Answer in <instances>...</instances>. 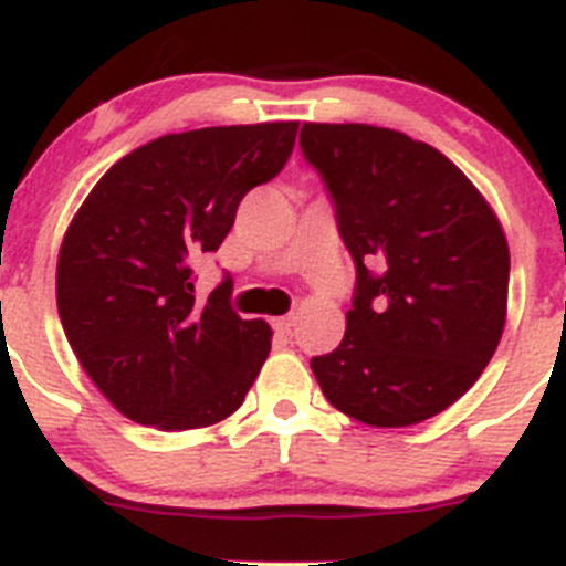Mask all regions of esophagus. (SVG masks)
<instances>
[{"label": "esophagus", "instance_id": "obj_1", "mask_svg": "<svg viewBox=\"0 0 566 566\" xmlns=\"http://www.w3.org/2000/svg\"><path fill=\"white\" fill-rule=\"evenodd\" d=\"M295 326V318L293 315H284V318H273V329L279 332V335H290Z\"/></svg>", "mask_w": 566, "mask_h": 566}]
</instances>
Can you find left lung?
Instances as JSON below:
<instances>
[{
	"label": "left lung",
	"instance_id": "8db88e82",
	"mask_svg": "<svg viewBox=\"0 0 566 566\" xmlns=\"http://www.w3.org/2000/svg\"><path fill=\"white\" fill-rule=\"evenodd\" d=\"M357 282L346 335L310 360L340 413L408 427L458 402L505 326L509 242L483 195L424 142L374 125L301 128Z\"/></svg>",
	"mask_w": 566,
	"mask_h": 566
}]
</instances>
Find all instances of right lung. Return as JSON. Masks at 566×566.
<instances>
[{"mask_svg":"<svg viewBox=\"0 0 566 566\" xmlns=\"http://www.w3.org/2000/svg\"><path fill=\"white\" fill-rule=\"evenodd\" d=\"M298 123L158 136L111 167L63 237L57 315L81 366L130 421L209 427L234 413L271 352L242 321L226 273L195 298L200 253L218 251L237 206L282 172Z\"/></svg>","mask_w":566,"mask_h":566,"instance_id":"right-lung-1","label":"right lung"}]
</instances>
